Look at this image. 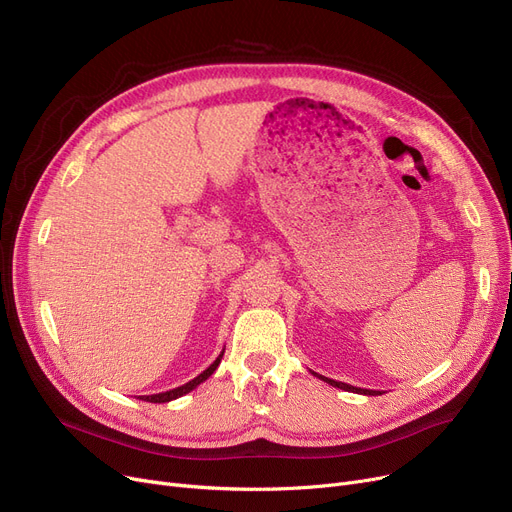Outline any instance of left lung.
Wrapping results in <instances>:
<instances>
[{"instance_id": "1", "label": "left lung", "mask_w": 512, "mask_h": 512, "mask_svg": "<svg viewBox=\"0 0 512 512\" xmlns=\"http://www.w3.org/2000/svg\"><path fill=\"white\" fill-rule=\"evenodd\" d=\"M313 375H317V378H321L324 382H328L330 386H334V388H340V390H346V392H355V394H365V396H375V394H380V392H375V390H365V388H357V386H351V384H344V382H336V380H330V378H324V375H319V373H315V371H311Z\"/></svg>"}]
</instances>
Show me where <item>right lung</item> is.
<instances>
[{
  "mask_svg": "<svg viewBox=\"0 0 512 512\" xmlns=\"http://www.w3.org/2000/svg\"><path fill=\"white\" fill-rule=\"evenodd\" d=\"M222 357H224V351L220 353V357L215 359L203 373H199L195 380H191V382H186V384H182V386H178V388H174V390H168V392H159V394H151V396H143V400H147V402H170V400H176V398H180V396H184V394H188L191 390H195L199 384H203L209 375L218 369V365H220V361H222Z\"/></svg>",
  "mask_w": 512,
  "mask_h": 512,
  "instance_id": "right-lung-1",
  "label": "right lung"
}]
</instances>
